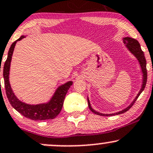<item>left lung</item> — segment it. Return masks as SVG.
I'll return each instance as SVG.
<instances>
[{"label":"left lung","instance_id":"1","mask_svg":"<svg viewBox=\"0 0 153 153\" xmlns=\"http://www.w3.org/2000/svg\"><path fill=\"white\" fill-rule=\"evenodd\" d=\"M123 43H124V44H125L126 47V48L128 49V51H130L131 53L132 54H133L134 56L137 59L139 65H140L141 69H142V74H143V75H142V76H143V81H142V87H141V89H140V91H139L138 94H137V97H136V98L134 99V101L131 103V105H129L128 107H127L126 108L124 109V110H121V111L115 112V113L103 114V113H101V112L96 111V110H94V109L91 107L89 100H88V107H89L91 111L93 112L94 113L97 114V115H102V116H112V115H120V114H122V113H123V112H126V111H128L129 109L133 106L134 102H136V100H137V98L139 97V96L141 94V93L143 91V90L145 89V88L146 83H147V62H146V59L145 57V53H144V52L142 51V48H141L140 44H139V43L137 41V40L134 39V38H129V37H126V38H123Z\"/></svg>","mask_w":153,"mask_h":153}]
</instances>
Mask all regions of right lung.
I'll use <instances>...</instances> for the list:
<instances>
[{
	"instance_id": "obj_1",
	"label": "right lung",
	"mask_w": 153,
	"mask_h": 153,
	"mask_svg": "<svg viewBox=\"0 0 153 153\" xmlns=\"http://www.w3.org/2000/svg\"><path fill=\"white\" fill-rule=\"evenodd\" d=\"M24 38H25V36H22L19 39L16 40L11 44L8 53L7 59L5 62L4 66H3V78H4V85L6 96H7V98L11 106L25 117H27L33 120L53 119L61 112L65 96L68 93V91L70 87L73 85V81H68L65 84L60 85L56 90L54 94L51 97V100L47 103L38 104V105H29V104H26L20 101L14 95V92L11 89L8 75H9L10 65H11V57H12L15 45H16V42L21 41Z\"/></svg>"
}]
</instances>
